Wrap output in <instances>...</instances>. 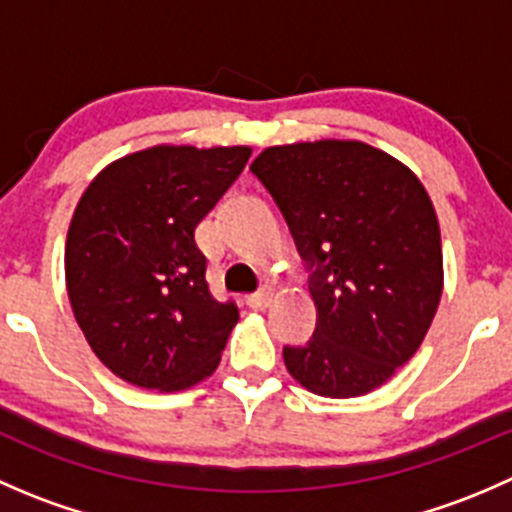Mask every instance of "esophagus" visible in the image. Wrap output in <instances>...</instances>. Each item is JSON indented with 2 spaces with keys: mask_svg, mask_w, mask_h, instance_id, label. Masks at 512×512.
<instances>
[{
  "mask_svg": "<svg viewBox=\"0 0 512 512\" xmlns=\"http://www.w3.org/2000/svg\"><path fill=\"white\" fill-rule=\"evenodd\" d=\"M270 302H272V287H262L260 292L247 297V304H250L252 309H265Z\"/></svg>",
  "mask_w": 512,
  "mask_h": 512,
  "instance_id": "esophagus-1",
  "label": "esophagus"
}]
</instances>
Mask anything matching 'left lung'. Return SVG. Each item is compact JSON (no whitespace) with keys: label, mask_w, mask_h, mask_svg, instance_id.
<instances>
[{"label":"left lung","mask_w":512,"mask_h":512,"mask_svg":"<svg viewBox=\"0 0 512 512\" xmlns=\"http://www.w3.org/2000/svg\"><path fill=\"white\" fill-rule=\"evenodd\" d=\"M307 262L317 329L285 347L294 381L327 399L384 386L426 339L443 292L441 227L414 170L361 141L287 143L250 165Z\"/></svg>","instance_id":"obj_1"}]
</instances>
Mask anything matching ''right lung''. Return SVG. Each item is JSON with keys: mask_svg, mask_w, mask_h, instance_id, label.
I'll list each match as a JSON object with an SVG mask.
<instances>
[{"mask_svg": "<svg viewBox=\"0 0 512 512\" xmlns=\"http://www.w3.org/2000/svg\"><path fill=\"white\" fill-rule=\"evenodd\" d=\"M250 153L160 143L108 163L81 195L66 292L91 352L118 379L170 394L218 369L240 312L210 294L195 227Z\"/></svg>", "mask_w": 512, "mask_h": 512, "instance_id": "obj_1", "label": "right lung"}]
</instances>
